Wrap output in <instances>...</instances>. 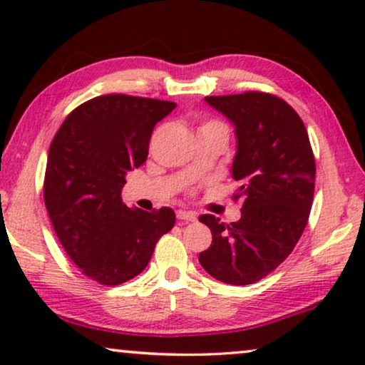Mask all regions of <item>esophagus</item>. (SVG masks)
<instances>
[{
    "mask_svg": "<svg viewBox=\"0 0 365 365\" xmlns=\"http://www.w3.org/2000/svg\"><path fill=\"white\" fill-rule=\"evenodd\" d=\"M178 219L184 222H194L197 217H196V214L191 211H178Z\"/></svg>",
    "mask_w": 365,
    "mask_h": 365,
    "instance_id": "1",
    "label": "esophagus"
}]
</instances>
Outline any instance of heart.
<instances>
[{"mask_svg":"<svg viewBox=\"0 0 365 365\" xmlns=\"http://www.w3.org/2000/svg\"><path fill=\"white\" fill-rule=\"evenodd\" d=\"M202 129H219V131L227 133L226 126H224L222 123L216 121V119H209V121H204V123H202V126H201V131H202Z\"/></svg>","mask_w":365,"mask_h":365,"instance_id":"b5f03b06","label":"heart"}]
</instances>
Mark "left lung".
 Segmentation results:
<instances>
[{
  "instance_id": "obj_1",
  "label": "left lung",
  "mask_w": 365,
  "mask_h": 365,
  "mask_svg": "<svg viewBox=\"0 0 365 365\" xmlns=\"http://www.w3.org/2000/svg\"><path fill=\"white\" fill-rule=\"evenodd\" d=\"M206 101L236 126L232 178L239 189L232 199L242 207L231 224L199 216L212 232L199 262L217 281L247 286L286 261L301 239L312 207L316 159L302 119L279 96L246 91Z\"/></svg>"
}]
</instances>
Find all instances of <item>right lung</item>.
<instances>
[{"mask_svg": "<svg viewBox=\"0 0 365 365\" xmlns=\"http://www.w3.org/2000/svg\"><path fill=\"white\" fill-rule=\"evenodd\" d=\"M174 108L104 94L73 109L49 146L43 196L54 232L79 271L103 286L141 274L176 222L171 207L144 212L121 201L124 178L146 161L154 126Z\"/></svg>", "mask_w": 365, "mask_h": 365, "instance_id": "add662e5", "label": "right lung"}]
</instances>
